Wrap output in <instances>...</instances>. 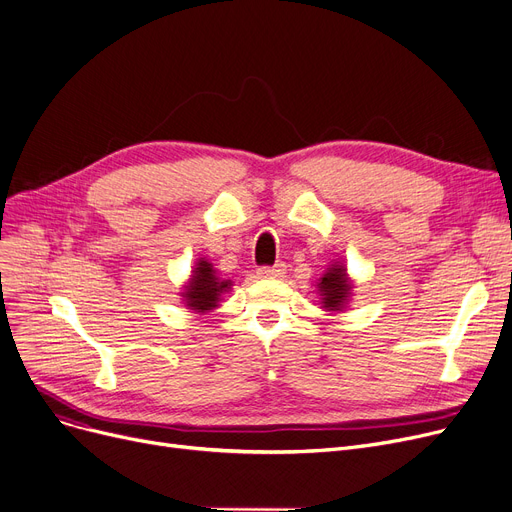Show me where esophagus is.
<instances>
[{"instance_id":"obj_1","label":"esophagus","mask_w":512,"mask_h":512,"mask_svg":"<svg viewBox=\"0 0 512 512\" xmlns=\"http://www.w3.org/2000/svg\"><path fill=\"white\" fill-rule=\"evenodd\" d=\"M284 272H286L284 263H276L274 267H259V270H257L259 278H282Z\"/></svg>"}]
</instances>
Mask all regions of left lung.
Here are the masks:
<instances>
[{
	"instance_id": "left-lung-1",
	"label": "left lung",
	"mask_w": 512,
	"mask_h": 512,
	"mask_svg": "<svg viewBox=\"0 0 512 512\" xmlns=\"http://www.w3.org/2000/svg\"><path fill=\"white\" fill-rule=\"evenodd\" d=\"M353 282L346 274V267L340 263L330 265L326 274L317 282V292L321 297V307L326 311H342L351 299Z\"/></svg>"
}]
</instances>
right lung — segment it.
<instances>
[{
    "instance_id": "add662e5",
    "label": "right lung",
    "mask_w": 512,
    "mask_h": 512,
    "mask_svg": "<svg viewBox=\"0 0 512 512\" xmlns=\"http://www.w3.org/2000/svg\"><path fill=\"white\" fill-rule=\"evenodd\" d=\"M232 286L230 280H222L215 274L213 265L205 259H199L193 267V276L186 282L182 290V301L186 307L197 313H207L218 307L222 301V294Z\"/></svg>"
}]
</instances>
